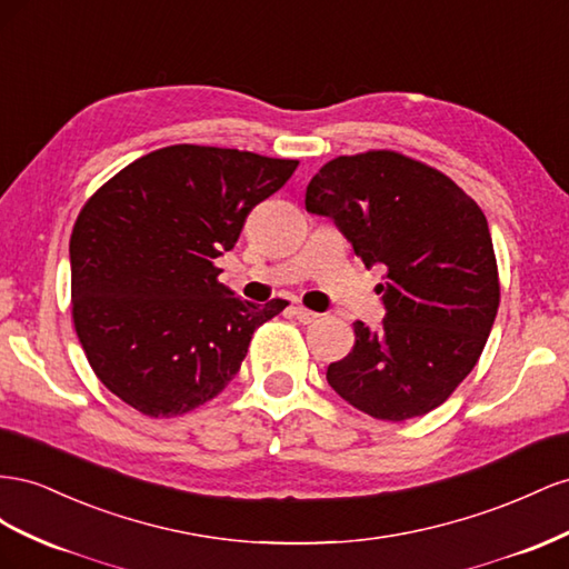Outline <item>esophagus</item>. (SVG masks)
<instances>
[{"label":"esophagus","mask_w":569,"mask_h":569,"mask_svg":"<svg viewBox=\"0 0 569 569\" xmlns=\"http://www.w3.org/2000/svg\"><path fill=\"white\" fill-rule=\"evenodd\" d=\"M293 315H296V319L300 321V323H315V321H319V315L317 312H312V310H307V307H293Z\"/></svg>","instance_id":"obj_1"}]
</instances>
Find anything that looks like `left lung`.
I'll use <instances>...</instances> for the list:
<instances>
[{
    "mask_svg": "<svg viewBox=\"0 0 569 569\" xmlns=\"http://www.w3.org/2000/svg\"><path fill=\"white\" fill-rule=\"evenodd\" d=\"M307 212L331 217L365 267L383 264L386 317L327 381L360 412L405 421L431 412L475 369L500 305L489 223L469 194L425 161L369 150L327 161L305 192Z\"/></svg>",
    "mask_w": 569,
    "mask_h": 569,
    "instance_id": "1",
    "label": "left lung"
}]
</instances>
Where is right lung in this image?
Returning a JSON list of instances; mask_svg holds the SVG:
<instances>
[{
	"mask_svg": "<svg viewBox=\"0 0 569 569\" xmlns=\"http://www.w3.org/2000/svg\"><path fill=\"white\" fill-rule=\"evenodd\" d=\"M296 169L298 159L169 144L90 194L69 246L71 317L113 396L169 419L229 386L254 329L288 302L233 298L214 259Z\"/></svg>",
	"mask_w": 569,
	"mask_h": 569,
	"instance_id": "right-lung-1",
	"label": "right lung"
}]
</instances>
